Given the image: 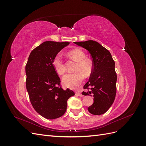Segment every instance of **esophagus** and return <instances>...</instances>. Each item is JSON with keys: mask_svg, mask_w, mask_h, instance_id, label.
<instances>
[{"mask_svg": "<svg viewBox=\"0 0 146 146\" xmlns=\"http://www.w3.org/2000/svg\"><path fill=\"white\" fill-rule=\"evenodd\" d=\"M77 96H79V97H83V95H82L80 92H76V94Z\"/></svg>", "mask_w": 146, "mask_h": 146, "instance_id": "1", "label": "esophagus"}]
</instances>
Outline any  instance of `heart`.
I'll return each instance as SVG.
<instances>
[{
  "mask_svg": "<svg viewBox=\"0 0 146 146\" xmlns=\"http://www.w3.org/2000/svg\"><path fill=\"white\" fill-rule=\"evenodd\" d=\"M70 56L76 61L77 64L75 70L76 72L67 74L63 77V83L68 88L76 89L80 85L84 80V74L89 76L92 70V63L90 60L86 59V54L80 48H76L70 51ZM53 67L55 71L60 75L65 72V65L61 54H56L52 61Z\"/></svg>",
  "mask_w": 146,
  "mask_h": 146,
  "instance_id": "b5f03b06",
  "label": "heart"
}]
</instances>
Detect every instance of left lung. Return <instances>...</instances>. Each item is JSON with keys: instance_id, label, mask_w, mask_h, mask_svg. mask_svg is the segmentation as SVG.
<instances>
[{"instance_id": "1", "label": "left lung", "mask_w": 146, "mask_h": 146, "mask_svg": "<svg viewBox=\"0 0 146 146\" xmlns=\"http://www.w3.org/2000/svg\"><path fill=\"white\" fill-rule=\"evenodd\" d=\"M85 48L92 58V70L83 92L84 96H93L94 103L88 107V111L94 115H100L108 111L114 102L116 94L117 75L115 63L110 52L98 42L89 40L74 42Z\"/></svg>"}]
</instances>
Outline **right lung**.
<instances>
[{
	"instance_id": "1",
	"label": "right lung",
	"mask_w": 146,
	"mask_h": 146,
	"mask_svg": "<svg viewBox=\"0 0 146 146\" xmlns=\"http://www.w3.org/2000/svg\"><path fill=\"white\" fill-rule=\"evenodd\" d=\"M69 43L42 42L31 52L25 66L26 88L31 104L35 111L48 119L62 116L68 99L75 94L72 90L61 88L52 64L55 56Z\"/></svg>"
}]
</instances>
